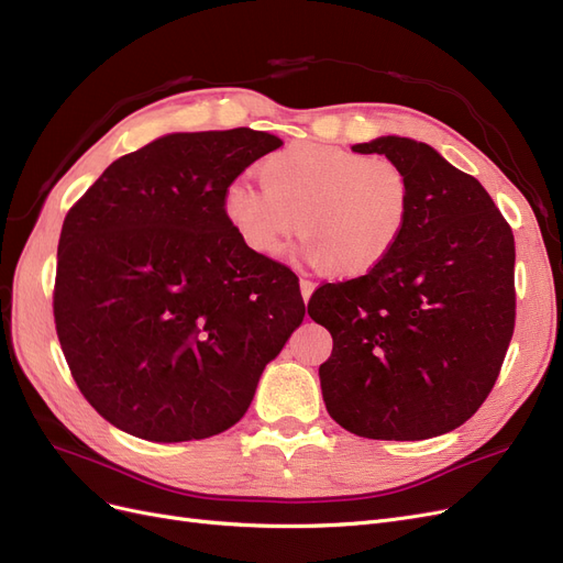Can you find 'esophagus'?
I'll list each match as a JSON object with an SVG mask.
<instances>
[{
    "mask_svg": "<svg viewBox=\"0 0 563 563\" xmlns=\"http://www.w3.org/2000/svg\"><path fill=\"white\" fill-rule=\"evenodd\" d=\"M314 286H317V284H314L312 279H308V277L300 279V294H302V300H305V302L310 300V296H312V291H314Z\"/></svg>",
    "mask_w": 563,
    "mask_h": 563,
    "instance_id": "esophagus-1",
    "label": "esophagus"
}]
</instances>
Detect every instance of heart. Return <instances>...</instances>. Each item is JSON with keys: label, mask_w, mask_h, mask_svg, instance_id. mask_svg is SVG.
<instances>
[{"label": "heart", "mask_w": 563, "mask_h": 563, "mask_svg": "<svg viewBox=\"0 0 563 563\" xmlns=\"http://www.w3.org/2000/svg\"><path fill=\"white\" fill-rule=\"evenodd\" d=\"M261 180L225 187L223 209L240 240L275 258L298 228L305 253L340 277L376 269L411 216V183L401 168L345 147L288 145L263 162Z\"/></svg>", "instance_id": "obj_1"}]
</instances>
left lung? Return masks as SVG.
Listing matches in <instances>:
<instances>
[{
  "instance_id": "8db88e82",
  "label": "left lung",
  "mask_w": 563,
  "mask_h": 563,
  "mask_svg": "<svg viewBox=\"0 0 563 563\" xmlns=\"http://www.w3.org/2000/svg\"><path fill=\"white\" fill-rule=\"evenodd\" d=\"M352 150L401 168L411 216L376 269L312 294L308 312L333 338L321 395L356 437H439L498 380L517 314L515 234L482 183L434 147L383 135Z\"/></svg>"
}]
</instances>
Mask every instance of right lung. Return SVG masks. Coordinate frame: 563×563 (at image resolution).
Returning a JSON list of instances; mask_svg holds the SVG:
<instances>
[{
  "instance_id": "1",
  "label": "right lung",
  "mask_w": 563,
  "mask_h": 563,
  "mask_svg": "<svg viewBox=\"0 0 563 563\" xmlns=\"http://www.w3.org/2000/svg\"><path fill=\"white\" fill-rule=\"evenodd\" d=\"M277 135L172 133L112 162L67 211L54 319L96 411L147 441L225 432L305 317L286 265L251 251L225 187Z\"/></svg>"
}]
</instances>
